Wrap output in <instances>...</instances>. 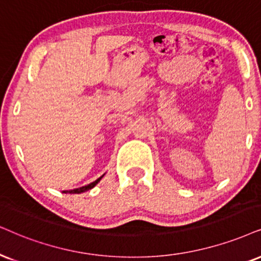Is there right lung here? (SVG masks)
Masks as SVG:
<instances>
[{
	"label": "right lung",
	"mask_w": 261,
	"mask_h": 261,
	"mask_svg": "<svg viewBox=\"0 0 261 261\" xmlns=\"http://www.w3.org/2000/svg\"><path fill=\"white\" fill-rule=\"evenodd\" d=\"M105 174H102V176L98 178V179H96L95 180V182H92V183H90V184H88V186H84V187H81V188H77V189H73V190H64L62 191V193H70V194H81V193H84V191H87V190H90L91 188H94L95 186H96V184L100 182L101 180V178L103 177Z\"/></svg>",
	"instance_id": "add662e5"
}]
</instances>
